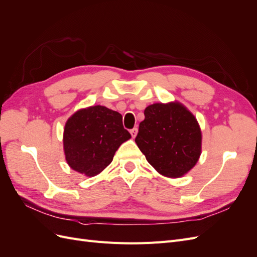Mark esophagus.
Masks as SVG:
<instances>
[{
  "instance_id": "esophagus-1",
  "label": "esophagus",
  "mask_w": 257,
  "mask_h": 257,
  "mask_svg": "<svg viewBox=\"0 0 257 257\" xmlns=\"http://www.w3.org/2000/svg\"><path fill=\"white\" fill-rule=\"evenodd\" d=\"M130 132H131V135H132V137L135 138V137H136V135H137V132H138V130H137V127H134V128H132Z\"/></svg>"
}]
</instances>
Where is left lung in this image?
<instances>
[{
  "label": "left lung",
  "mask_w": 257,
  "mask_h": 257,
  "mask_svg": "<svg viewBox=\"0 0 257 257\" xmlns=\"http://www.w3.org/2000/svg\"><path fill=\"white\" fill-rule=\"evenodd\" d=\"M135 143L160 174L178 178L197 163L201 133L195 116L184 106L158 103L145 109Z\"/></svg>",
  "instance_id": "left-lung-1"
}]
</instances>
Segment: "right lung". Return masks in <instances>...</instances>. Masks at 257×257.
I'll return each instance as SVG.
<instances>
[{"mask_svg": "<svg viewBox=\"0 0 257 257\" xmlns=\"http://www.w3.org/2000/svg\"><path fill=\"white\" fill-rule=\"evenodd\" d=\"M130 138L121 113L99 105L85 108L65 124V159L76 172L93 177L110 164L118 148Z\"/></svg>", "mask_w": 257, "mask_h": 257, "instance_id": "add662e5", "label": "right lung"}]
</instances>
